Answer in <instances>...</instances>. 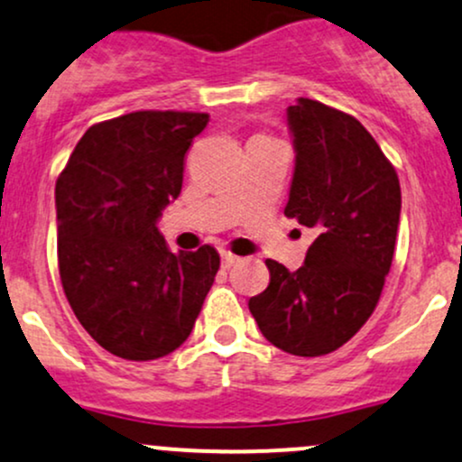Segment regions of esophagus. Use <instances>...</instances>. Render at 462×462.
Instances as JSON below:
<instances>
[{
    "label": "esophagus",
    "instance_id": "1",
    "mask_svg": "<svg viewBox=\"0 0 462 462\" xmlns=\"http://www.w3.org/2000/svg\"><path fill=\"white\" fill-rule=\"evenodd\" d=\"M241 261H243V258L235 256V254H232V252H221V267H224V269L236 267V264L241 263Z\"/></svg>",
    "mask_w": 462,
    "mask_h": 462
}]
</instances>
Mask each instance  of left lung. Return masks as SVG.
<instances>
[{
	"instance_id": "obj_1",
	"label": "left lung",
	"mask_w": 462,
	"mask_h": 462,
	"mask_svg": "<svg viewBox=\"0 0 462 462\" xmlns=\"http://www.w3.org/2000/svg\"><path fill=\"white\" fill-rule=\"evenodd\" d=\"M295 171L284 215L315 227L298 272L269 258L272 280L249 300L263 337L293 356H323L356 334L378 304L400 226L393 164L358 119L315 99L286 110Z\"/></svg>"
}]
</instances>
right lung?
Returning <instances> with one entry per match:
<instances>
[{
  "instance_id": "obj_1",
  "label": "right lung",
  "mask_w": 462,
  "mask_h": 462,
  "mask_svg": "<svg viewBox=\"0 0 462 462\" xmlns=\"http://www.w3.org/2000/svg\"><path fill=\"white\" fill-rule=\"evenodd\" d=\"M206 124V113L178 110L116 116L87 130L58 176L62 289L84 330L119 358L182 346L219 272L215 247L173 254L156 227Z\"/></svg>"
}]
</instances>
